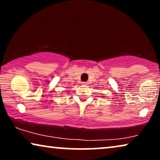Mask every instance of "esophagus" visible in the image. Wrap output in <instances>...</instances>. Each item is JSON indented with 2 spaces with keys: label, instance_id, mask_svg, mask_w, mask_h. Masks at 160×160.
I'll return each mask as SVG.
<instances>
[{
  "label": "esophagus",
  "instance_id": "34e87169",
  "mask_svg": "<svg viewBox=\"0 0 160 160\" xmlns=\"http://www.w3.org/2000/svg\"><path fill=\"white\" fill-rule=\"evenodd\" d=\"M87 84H88L87 82H82V85H87Z\"/></svg>",
  "mask_w": 160,
  "mask_h": 160
}]
</instances>
